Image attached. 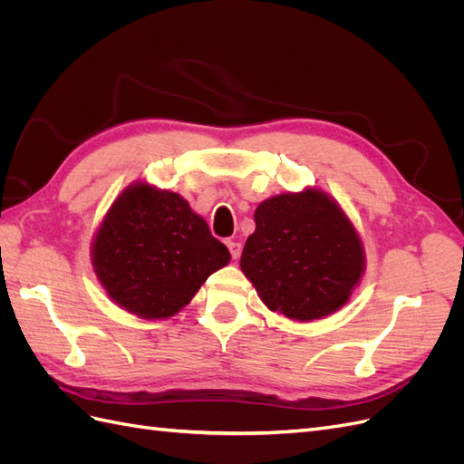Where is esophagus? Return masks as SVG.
Returning a JSON list of instances; mask_svg holds the SVG:
<instances>
[{
    "instance_id": "1",
    "label": "esophagus",
    "mask_w": 464,
    "mask_h": 464,
    "mask_svg": "<svg viewBox=\"0 0 464 464\" xmlns=\"http://www.w3.org/2000/svg\"><path fill=\"white\" fill-rule=\"evenodd\" d=\"M227 246H228V249H230V256H232V259H237V257H240V254H242V244H240V242L228 240V242H227Z\"/></svg>"
}]
</instances>
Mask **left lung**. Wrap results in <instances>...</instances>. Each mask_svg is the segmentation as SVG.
Returning <instances> with one entry per match:
<instances>
[{"label": "left lung", "mask_w": 464, "mask_h": 464, "mask_svg": "<svg viewBox=\"0 0 464 464\" xmlns=\"http://www.w3.org/2000/svg\"><path fill=\"white\" fill-rule=\"evenodd\" d=\"M240 266L271 312L314 321L348 302L363 273V249L341 207L305 189L256 208Z\"/></svg>", "instance_id": "obj_1"}]
</instances>
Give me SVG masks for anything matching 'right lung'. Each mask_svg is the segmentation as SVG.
<instances>
[{"label":"right lung","instance_id":"right-lung-1","mask_svg":"<svg viewBox=\"0 0 464 464\" xmlns=\"http://www.w3.org/2000/svg\"><path fill=\"white\" fill-rule=\"evenodd\" d=\"M230 261L228 247L172 191L125 189L98 230L92 265L108 296L143 319L170 317Z\"/></svg>","mask_w":464,"mask_h":464}]
</instances>
